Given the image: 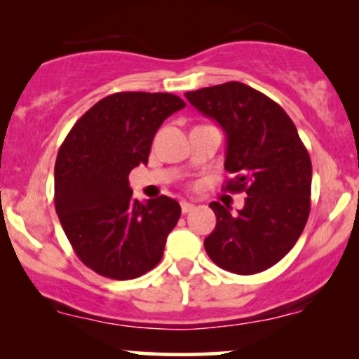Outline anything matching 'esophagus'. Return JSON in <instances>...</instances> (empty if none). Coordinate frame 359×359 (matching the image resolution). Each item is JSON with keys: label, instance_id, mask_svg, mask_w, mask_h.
<instances>
[{"label": "esophagus", "instance_id": "esophagus-1", "mask_svg": "<svg viewBox=\"0 0 359 359\" xmlns=\"http://www.w3.org/2000/svg\"><path fill=\"white\" fill-rule=\"evenodd\" d=\"M180 208H182L184 214H187V212H191L196 205H194L192 203H187V201H182V203H180Z\"/></svg>", "mask_w": 359, "mask_h": 359}]
</instances>
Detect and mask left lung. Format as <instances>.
I'll return each instance as SVG.
<instances>
[{
    "instance_id": "obj_1",
    "label": "left lung",
    "mask_w": 359,
    "mask_h": 359,
    "mask_svg": "<svg viewBox=\"0 0 359 359\" xmlns=\"http://www.w3.org/2000/svg\"><path fill=\"white\" fill-rule=\"evenodd\" d=\"M226 133L229 192H245V208L211 203L216 228L204 240L209 258L238 275L270 269L294 248L311 212L312 163L288 114L243 82L185 93Z\"/></svg>"
}]
</instances>
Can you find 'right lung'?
<instances>
[{"label":"right lung","mask_w":359,"mask_h":359,"mask_svg":"<svg viewBox=\"0 0 359 359\" xmlns=\"http://www.w3.org/2000/svg\"><path fill=\"white\" fill-rule=\"evenodd\" d=\"M185 102L168 93H114L86 111L55 160V211L79 259L102 277L130 280L158 265L180 217L175 199H133L128 175Z\"/></svg>","instance_id":"1"}]
</instances>
